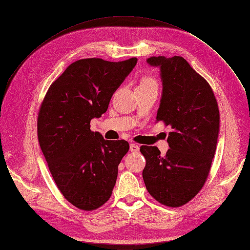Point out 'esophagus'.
Instances as JSON below:
<instances>
[{"mask_svg":"<svg viewBox=\"0 0 250 250\" xmlns=\"http://www.w3.org/2000/svg\"><path fill=\"white\" fill-rule=\"evenodd\" d=\"M129 149H131V151L133 152V153H137V152H139V150H140V147H139L138 144L133 143V144L129 145Z\"/></svg>","mask_w":250,"mask_h":250,"instance_id":"obj_1","label":"esophagus"}]
</instances>
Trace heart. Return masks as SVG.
<instances>
[{"label": "heart", "mask_w": 250, "mask_h": 250, "mask_svg": "<svg viewBox=\"0 0 250 250\" xmlns=\"http://www.w3.org/2000/svg\"><path fill=\"white\" fill-rule=\"evenodd\" d=\"M140 84H142V85H157L156 82L153 79H150V78L144 79L142 82H141Z\"/></svg>", "instance_id": "b5f03b06"}]
</instances>
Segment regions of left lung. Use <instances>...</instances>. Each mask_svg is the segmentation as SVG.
Here are the masks:
<instances>
[{"instance_id": "obj_1", "label": "left lung", "mask_w": 250, "mask_h": 250, "mask_svg": "<svg viewBox=\"0 0 250 250\" xmlns=\"http://www.w3.org/2000/svg\"><path fill=\"white\" fill-rule=\"evenodd\" d=\"M158 67L162 94L156 122L170 125L169 149L141 146L146 189L161 204L178 208L195 197L209 173L220 133V112L208 83L181 56L147 59Z\"/></svg>"}]
</instances>
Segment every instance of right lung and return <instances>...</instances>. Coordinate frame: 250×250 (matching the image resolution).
Wrapping results in <instances>:
<instances>
[{
    "label": "right lung",
    "instance_id": "obj_1",
    "mask_svg": "<svg viewBox=\"0 0 250 250\" xmlns=\"http://www.w3.org/2000/svg\"><path fill=\"white\" fill-rule=\"evenodd\" d=\"M137 61H75L50 85L42 103L41 149L58 189L80 209L98 208L112 194L118 165L129 145L125 140H105L91 131L90 123L106 112Z\"/></svg>",
    "mask_w": 250,
    "mask_h": 250
}]
</instances>
